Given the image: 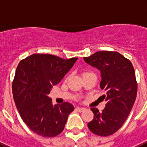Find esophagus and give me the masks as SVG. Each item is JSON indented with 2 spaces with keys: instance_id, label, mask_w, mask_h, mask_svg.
Returning a JSON list of instances; mask_svg holds the SVG:
<instances>
[{
  "instance_id": "1",
  "label": "esophagus",
  "mask_w": 147,
  "mask_h": 147,
  "mask_svg": "<svg viewBox=\"0 0 147 147\" xmlns=\"http://www.w3.org/2000/svg\"><path fill=\"white\" fill-rule=\"evenodd\" d=\"M75 110H77V112H82V111H84V107H77Z\"/></svg>"
}]
</instances>
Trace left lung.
Wrapping results in <instances>:
<instances>
[{
  "instance_id": "left-lung-1",
  "label": "left lung",
  "mask_w": 147,
  "mask_h": 147,
  "mask_svg": "<svg viewBox=\"0 0 147 147\" xmlns=\"http://www.w3.org/2000/svg\"><path fill=\"white\" fill-rule=\"evenodd\" d=\"M84 60L100 70V86L107 92L102 96L106 100L104 110L100 113L98 109L91 108L94 117L87 126L96 135L110 136L122 127L136 100L137 84L134 68L118 52L98 51Z\"/></svg>"
}]
</instances>
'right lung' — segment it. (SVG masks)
Instances as JSON below:
<instances>
[{
  "label": "right lung",
  "instance_id": "1",
  "mask_svg": "<svg viewBox=\"0 0 147 147\" xmlns=\"http://www.w3.org/2000/svg\"><path fill=\"white\" fill-rule=\"evenodd\" d=\"M77 58L64 60L51 54H33L18 64L13 84V100L24 122L33 132L45 137L63 131L74 110L70 103L54 104L48 94L61 81Z\"/></svg>",
  "mask_w": 147,
  "mask_h": 147
}]
</instances>
